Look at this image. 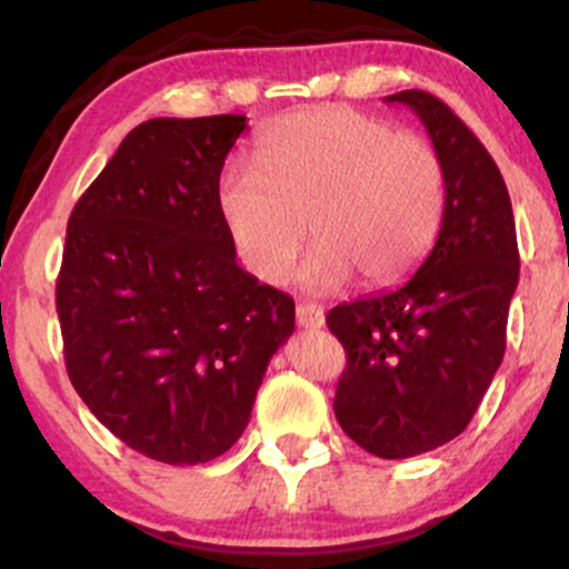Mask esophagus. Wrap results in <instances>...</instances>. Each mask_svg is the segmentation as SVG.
I'll return each mask as SVG.
<instances>
[{
	"label": "esophagus",
	"mask_w": 569,
	"mask_h": 569,
	"mask_svg": "<svg viewBox=\"0 0 569 569\" xmlns=\"http://www.w3.org/2000/svg\"><path fill=\"white\" fill-rule=\"evenodd\" d=\"M297 323L302 326V329H321L326 323V312L321 305H297Z\"/></svg>",
	"instance_id": "obj_1"
}]
</instances>
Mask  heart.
I'll list each match as a JSON object with an SVG mask.
<instances>
[{
  "mask_svg": "<svg viewBox=\"0 0 569 569\" xmlns=\"http://www.w3.org/2000/svg\"><path fill=\"white\" fill-rule=\"evenodd\" d=\"M219 213L243 264L286 276L307 234L321 238L299 283L335 291L361 276L390 286L426 259L447 208L443 162L428 141L348 107L280 117L257 139L253 166L219 179Z\"/></svg>",
  "mask_w": 569,
  "mask_h": 569,
  "instance_id": "heart-1",
  "label": "heart"
}]
</instances>
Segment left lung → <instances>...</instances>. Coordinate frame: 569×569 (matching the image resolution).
Instances as JSON below:
<instances>
[{"mask_svg":"<svg viewBox=\"0 0 569 569\" xmlns=\"http://www.w3.org/2000/svg\"><path fill=\"white\" fill-rule=\"evenodd\" d=\"M420 117L447 176V208L426 262L393 291L326 316L348 352L335 415L367 452L403 460L468 428L506 352L519 248L506 181L447 103L426 90L385 98Z\"/></svg>","mask_w":569,"mask_h":569,"instance_id":"8db88e82","label":"left lung"}]
</instances>
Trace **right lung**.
<instances>
[{
  "label": "right lung",
  "instance_id": "obj_1",
  "mask_svg": "<svg viewBox=\"0 0 569 569\" xmlns=\"http://www.w3.org/2000/svg\"><path fill=\"white\" fill-rule=\"evenodd\" d=\"M243 114L154 117L77 200L56 310L69 380L136 452L198 466L251 420L293 299L234 259L219 176Z\"/></svg>",
  "mask_w": 569,
  "mask_h": 569
}]
</instances>
